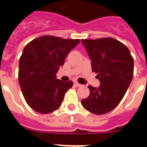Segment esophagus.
<instances>
[{
	"mask_svg": "<svg viewBox=\"0 0 147 147\" xmlns=\"http://www.w3.org/2000/svg\"><path fill=\"white\" fill-rule=\"evenodd\" d=\"M74 84L77 86V87H81V86H82V85H81V84H79V83L78 82H74Z\"/></svg>",
	"mask_w": 147,
	"mask_h": 147,
	"instance_id": "34e87169",
	"label": "esophagus"
}]
</instances>
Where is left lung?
<instances>
[{"label":"left lung","mask_w":147,"mask_h":147,"mask_svg":"<svg viewBox=\"0 0 147 147\" xmlns=\"http://www.w3.org/2000/svg\"><path fill=\"white\" fill-rule=\"evenodd\" d=\"M82 42L100 82L98 88L88 86L90 94L82 105L94 114H106L123 99L134 76V59L127 47L114 38L85 39Z\"/></svg>","instance_id":"8db88e82"}]
</instances>
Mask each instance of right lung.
I'll use <instances>...</instances> for the list:
<instances>
[{
    "instance_id": "1",
    "label": "right lung",
    "mask_w": 147,
    "mask_h": 147,
    "mask_svg": "<svg viewBox=\"0 0 147 147\" xmlns=\"http://www.w3.org/2000/svg\"><path fill=\"white\" fill-rule=\"evenodd\" d=\"M80 40L53 36L36 38L26 45L20 58L18 80L27 105L40 114H49L61 106L73 82H63L55 74Z\"/></svg>"
}]
</instances>
